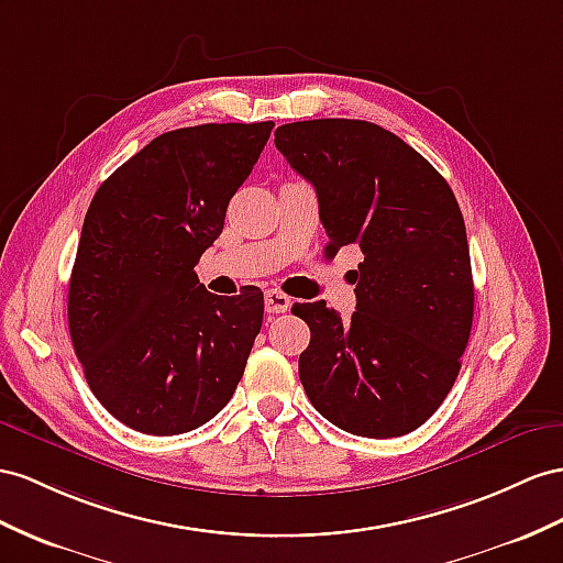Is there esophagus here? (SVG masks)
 Returning a JSON list of instances; mask_svg holds the SVG:
<instances>
[{"mask_svg":"<svg viewBox=\"0 0 563 563\" xmlns=\"http://www.w3.org/2000/svg\"><path fill=\"white\" fill-rule=\"evenodd\" d=\"M264 301H266V311L268 313H285L287 309L292 307V299L287 297L285 292H280V290H268L264 295Z\"/></svg>","mask_w":563,"mask_h":563,"instance_id":"1","label":"esophagus"}]
</instances>
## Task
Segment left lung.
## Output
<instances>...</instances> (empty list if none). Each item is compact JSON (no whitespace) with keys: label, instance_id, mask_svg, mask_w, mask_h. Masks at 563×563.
Wrapping results in <instances>:
<instances>
[{"label":"left lung","instance_id":"1","mask_svg":"<svg viewBox=\"0 0 563 563\" xmlns=\"http://www.w3.org/2000/svg\"><path fill=\"white\" fill-rule=\"evenodd\" d=\"M276 147L319 195L325 254H364L356 311L295 305L311 330L299 380L323 419L362 438L423 426L450 395L473 323L464 216L405 140L354 119L285 123Z\"/></svg>","mask_w":563,"mask_h":563}]
</instances>
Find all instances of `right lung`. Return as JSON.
<instances>
[{"label": "right lung", "mask_w": 563, "mask_h": 563, "mask_svg": "<svg viewBox=\"0 0 563 563\" xmlns=\"http://www.w3.org/2000/svg\"><path fill=\"white\" fill-rule=\"evenodd\" d=\"M273 131L205 123L154 137L99 185L68 283V330L102 407L147 435L211 421L242 378L264 295L205 290L195 266Z\"/></svg>", "instance_id": "obj_1"}]
</instances>
